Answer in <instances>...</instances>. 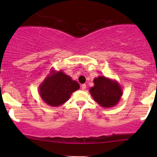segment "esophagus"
Instances as JSON below:
<instances>
[{
    "label": "esophagus",
    "instance_id": "obj_1",
    "mask_svg": "<svg viewBox=\"0 0 157 157\" xmlns=\"http://www.w3.org/2000/svg\"><path fill=\"white\" fill-rule=\"evenodd\" d=\"M81 86V89H82L83 91H84V90L86 89V84H82Z\"/></svg>",
    "mask_w": 157,
    "mask_h": 157
}]
</instances>
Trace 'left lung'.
Instances as JSON below:
<instances>
[{"label": "left lung", "instance_id": "obj_1", "mask_svg": "<svg viewBox=\"0 0 157 157\" xmlns=\"http://www.w3.org/2000/svg\"><path fill=\"white\" fill-rule=\"evenodd\" d=\"M94 86L90 88L89 92L96 102L101 107L111 108L119 102L123 90L118 81L99 76L94 79Z\"/></svg>", "mask_w": 157, "mask_h": 157}]
</instances>
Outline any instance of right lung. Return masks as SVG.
Returning a JSON list of instances; mask_svg holds the SVG:
<instances>
[{"label": "right lung", "instance_id": "add662e5", "mask_svg": "<svg viewBox=\"0 0 157 157\" xmlns=\"http://www.w3.org/2000/svg\"><path fill=\"white\" fill-rule=\"evenodd\" d=\"M80 86L61 70L51 69L50 74L40 83L38 92L41 99L51 106H59L67 101L73 92L79 89Z\"/></svg>", "mask_w": 157, "mask_h": 157}]
</instances>
